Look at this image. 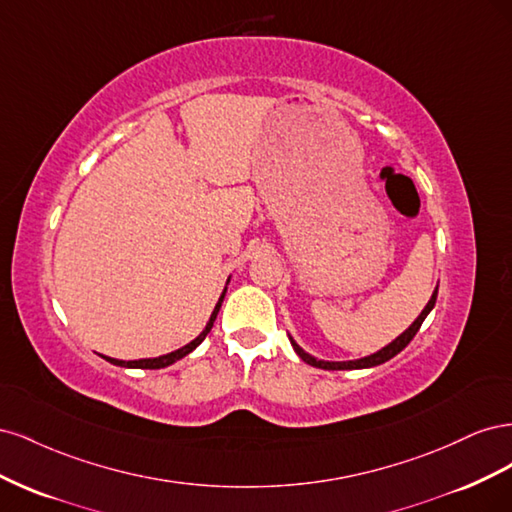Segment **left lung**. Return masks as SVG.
<instances>
[{"mask_svg":"<svg viewBox=\"0 0 512 512\" xmlns=\"http://www.w3.org/2000/svg\"><path fill=\"white\" fill-rule=\"evenodd\" d=\"M436 299H438V286H436V290H433V294H431V299H429V303L425 305V309L421 314H418V318L410 324V327L401 333L399 337H395L391 344H386L384 348H380L378 352H374V354H367V356H361V359H354V361H322V359H316V356H312L309 352H305L297 342H294V339L290 337V344H292V348H294V352H297L301 359L307 363V365H312V367H318V369H329V371H342V369H367V367H376V365H382V363H386V361H391L395 354H399L401 350H404L410 342H412V337L418 333V329H421V324H423V320L429 316V312L433 309V305H436Z\"/></svg>","mask_w":512,"mask_h":512,"instance_id":"obj_1","label":"left lung"}]
</instances>
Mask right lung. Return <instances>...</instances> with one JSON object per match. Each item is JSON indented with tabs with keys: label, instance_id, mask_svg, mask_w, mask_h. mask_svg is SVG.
I'll return each instance as SVG.
<instances>
[{
	"label": "right lung",
	"instance_id": "1",
	"mask_svg": "<svg viewBox=\"0 0 512 512\" xmlns=\"http://www.w3.org/2000/svg\"><path fill=\"white\" fill-rule=\"evenodd\" d=\"M228 284H230V277L226 280V286H224V292L220 294V299H218V303H215V307H213V312H211V316H209V320H207V324H205V329H203V333H200L198 337H194L190 344H185V346H181L179 350H173V352H168V354H162V356H153V359H138V361H119V359H111V356H102V359H106L108 363H113V365H119V367H128V369H162V367H168V365H173V363H177L179 359H183V356H188L192 350H196L200 344H203V339L207 337V333L211 331V327H213V322H215V318H218V312H220V307H222V303H224V297H226V288H228Z\"/></svg>",
	"mask_w": 512,
	"mask_h": 512
}]
</instances>
